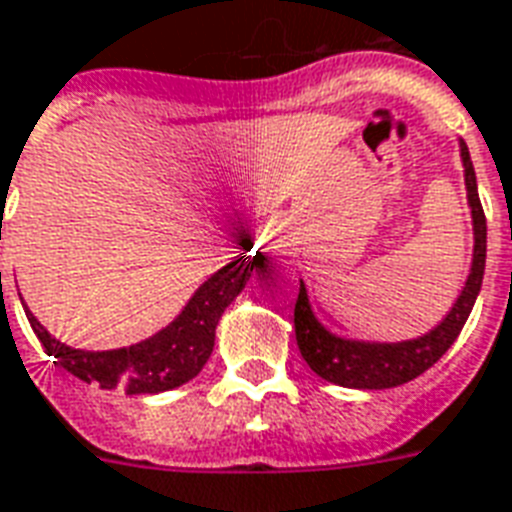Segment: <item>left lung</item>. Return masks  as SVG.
I'll return each instance as SVG.
<instances>
[{
	"mask_svg": "<svg viewBox=\"0 0 512 512\" xmlns=\"http://www.w3.org/2000/svg\"><path fill=\"white\" fill-rule=\"evenodd\" d=\"M461 161H464V183H467V199L472 207V232H475V251H472L470 278L461 288L456 305L445 315L432 332H426L418 340H405V343H356V340H343L329 329L318 324V318L310 310L307 302L305 283L299 280V297L294 305V332H297V345L307 367L318 378L329 380L334 386L345 388H394L407 380L418 378L432 364L440 361L453 340L459 337L461 326L467 324L472 313V305L478 299L480 283H483V270H486V215L480 207L478 180H475V167L470 161V151L461 142Z\"/></svg>",
	"mask_w": 512,
	"mask_h": 512,
	"instance_id": "8db88e82",
	"label": "left lung"
}]
</instances>
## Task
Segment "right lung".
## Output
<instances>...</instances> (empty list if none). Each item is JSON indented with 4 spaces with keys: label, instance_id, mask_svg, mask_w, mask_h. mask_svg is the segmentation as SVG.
Segmentation results:
<instances>
[{
    "label": "right lung",
    "instance_id": "obj_1",
    "mask_svg": "<svg viewBox=\"0 0 512 512\" xmlns=\"http://www.w3.org/2000/svg\"><path fill=\"white\" fill-rule=\"evenodd\" d=\"M242 256L229 261L224 270L207 278L194 297L188 299L183 313L159 334L118 351H78L59 343L48 329L26 310L37 340L59 367L72 372L86 383L99 388H121L126 394H159L197 378L210 359L215 345V326L224 310L240 294L251 272L259 264V253L248 256L251 245L242 248ZM2 278V275H0Z\"/></svg>",
    "mask_w": 512,
    "mask_h": 512
}]
</instances>
